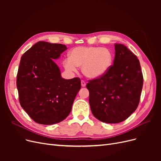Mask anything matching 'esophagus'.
Segmentation results:
<instances>
[{"label":"esophagus","mask_w":161,"mask_h":161,"mask_svg":"<svg viewBox=\"0 0 161 161\" xmlns=\"http://www.w3.org/2000/svg\"><path fill=\"white\" fill-rule=\"evenodd\" d=\"M81 86L82 87H85L86 86V82L84 81V80H82L81 81Z\"/></svg>","instance_id":"esophagus-1"}]
</instances>
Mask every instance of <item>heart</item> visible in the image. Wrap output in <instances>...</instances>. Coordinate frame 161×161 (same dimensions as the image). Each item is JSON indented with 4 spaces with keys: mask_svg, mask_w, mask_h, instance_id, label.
I'll return each mask as SVG.
<instances>
[{
    "mask_svg": "<svg viewBox=\"0 0 161 161\" xmlns=\"http://www.w3.org/2000/svg\"><path fill=\"white\" fill-rule=\"evenodd\" d=\"M69 58L63 60L64 69L75 72L77 67L86 77L95 79L105 75L113 64L114 53L108 47L97 46H79L72 49Z\"/></svg>",
    "mask_w": 161,
    "mask_h": 161,
    "instance_id": "b5f03b06",
    "label": "heart"
}]
</instances>
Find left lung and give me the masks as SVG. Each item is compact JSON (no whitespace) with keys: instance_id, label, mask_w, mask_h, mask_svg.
Listing matches in <instances>:
<instances>
[{"instance_id":"left-lung-1","label":"left lung","mask_w":161,"mask_h":161,"mask_svg":"<svg viewBox=\"0 0 161 161\" xmlns=\"http://www.w3.org/2000/svg\"><path fill=\"white\" fill-rule=\"evenodd\" d=\"M114 46L115 59L109 70L86 85L92 114L108 124L121 122L134 113L143 86L138 58L125 46Z\"/></svg>"}]
</instances>
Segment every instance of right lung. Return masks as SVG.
<instances>
[{"label":"right lung","instance_id":"add662e5","mask_svg":"<svg viewBox=\"0 0 161 161\" xmlns=\"http://www.w3.org/2000/svg\"><path fill=\"white\" fill-rule=\"evenodd\" d=\"M66 49L60 43L41 41L21 58L17 76L19 102L38 124L52 125L66 118L80 89L79 78L63 79L53 60Z\"/></svg>","mask_w":161,"mask_h":161}]
</instances>
